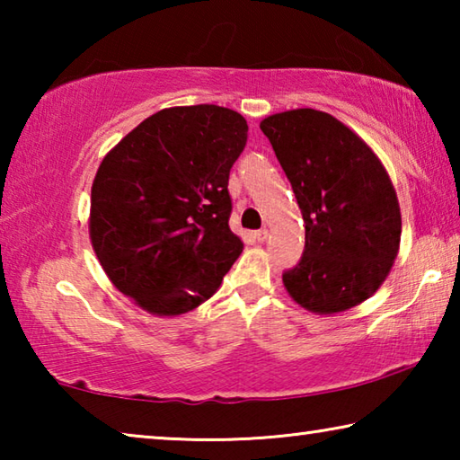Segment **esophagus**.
<instances>
[{"instance_id": "obj_1", "label": "esophagus", "mask_w": 460, "mask_h": 460, "mask_svg": "<svg viewBox=\"0 0 460 460\" xmlns=\"http://www.w3.org/2000/svg\"><path fill=\"white\" fill-rule=\"evenodd\" d=\"M268 235H270V233H268V229H260V231H255V233H253V237H255V239H258V241H260V243H263V241H266V239H268Z\"/></svg>"}]
</instances>
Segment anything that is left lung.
Instances as JSON below:
<instances>
[{
  "mask_svg": "<svg viewBox=\"0 0 460 460\" xmlns=\"http://www.w3.org/2000/svg\"><path fill=\"white\" fill-rule=\"evenodd\" d=\"M274 147L305 219V252L282 274L288 294L318 314L361 305L398 255L402 215L392 181L363 139L316 109L270 115Z\"/></svg>",
  "mask_w": 460,
  "mask_h": 460,
  "instance_id": "8db88e82",
  "label": "left lung"
}]
</instances>
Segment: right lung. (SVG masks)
<instances>
[{"mask_svg":"<svg viewBox=\"0 0 460 460\" xmlns=\"http://www.w3.org/2000/svg\"><path fill=\"white\" fill-rule=\"evenodd\" d=\"M243 115L219 105L150 115L109 152L91 189V243L105 274L147 313L211 298L243 252L229 229Z\"/></svg>","mask_w":460,"mask_h":460,"instance_id":"1","label":"right lung"}]
</instances>
